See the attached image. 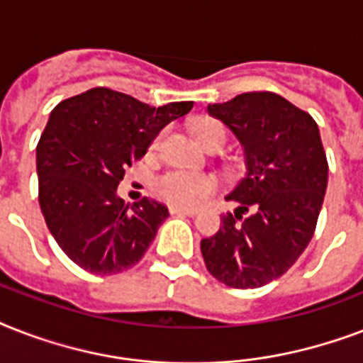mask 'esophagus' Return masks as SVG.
Wrapping results in <instances>:
<instances>
[{
  "mask_svg": "<svg viewBox=\"0 0 363 363\" xmlns=\"http://www.w3.org/2000/svg\"><path fill=\"white\" fill-rule=\"evenodd\" d=\"M171 215H184V216H194L198 215L196 209H182V207H169Z\"/></svg>",
  "mask_w": 363,
  "mask_h": 363,
  "instance_id": "obj_1",
  "label": "esophagus"
}]
</instances>
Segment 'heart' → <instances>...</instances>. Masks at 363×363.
<instances>
[{
	"instance_id": "b5f03b06",
	"label": "heart",
	"mask_w": 363,
	"mask_h": 363,
	"mask_svg": "<svg viewBox=\"0 0 363 363\" xmlns=\"http://www.w3.org/2000/svg\"><path fill=\"white\" fill-rule=\"evenodd\" d=\"M194 133L203 147L224 145L228 131L224 124L215 118H203L194 128ZM216 186V181L211 175L188 173V171H169L156 181V194L167 203L179 207H194L201 203Z\"/></svg>"
}]
</instances>
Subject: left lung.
<instances>
[{
  "label": "left lung",
  "instance_id": "obj_1",
  "mask_svg": "<svg viewBox=\"0 0 363 363\" xmlns=\"http://www.w3.org/2000/svg\"><path fill=\"white\" fill-rule=\"evenodd\" d=\"M245 150V177L226 199L235 213L201 239L205 265L232 288H259L284 275L315 233L328 160L313 116L273 92H247L207 107Z\"/></svg>",
  "mask_w": 363,
  "mask_h": 363
}]
</instances>
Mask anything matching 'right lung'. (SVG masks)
Returning a JSON list of instances; mask_svg holds the SVG:
<instances>
[{
	"instance_id": "add662e5",
	"label": "right lung",
	"mask_w": 363,
	"mask_h": 363,
	"mask_svg": "<svg viewBox=\"0 0 363 363\" xmlns=\"http://www.w3.org/2000/svg\"><path fill=\"white\" fill-rule=\"evenodd\" d=\"M192 107H150L109 88L54 107L37 145L39 205L52 238L79 267L116 275L145 256L169 211L148 198L125 205L116 188L160 131Z\"/></svg>"
}]
</instances>
